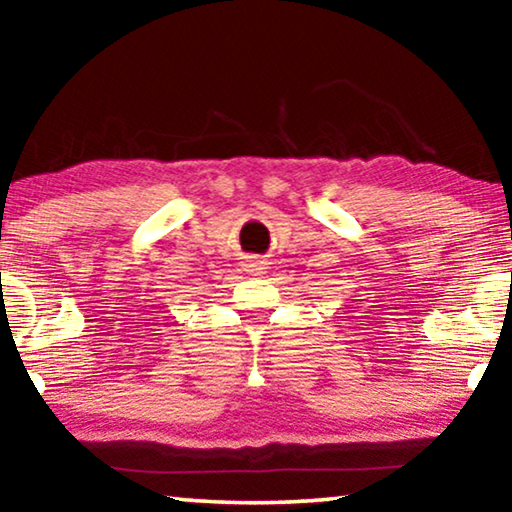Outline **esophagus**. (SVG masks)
<instances>
[{
  "label": "esophagus",
  "instance_id": "esophagus-1",
  "mask_svg": "<svg viewBox=\"0 0 512 512\" xmlns=\"http://www.w3.org/2000/svg\"><path fill=\"white\" fill-rule=\"evenodd\" d=\"M246 271L248 273H253V275H259V273H264L266 271V262L262 257H257V255H250L248 259H246Z\"/></svg>",
  "mask_w": 512,
  "mask_h": 512
}]
</instances>
